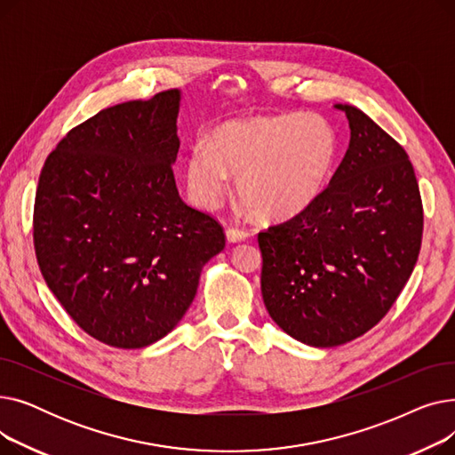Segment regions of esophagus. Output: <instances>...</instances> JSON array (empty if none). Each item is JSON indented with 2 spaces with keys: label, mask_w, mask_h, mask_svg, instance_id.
Returning <instances> with one entry per match:
<instances>
[{
  "label": "esophagus",
  "mask_w": 455,
  "mask_h": 455,
  "mask_svg": "<svg viewBox=\"0 0 455 455\" xmlns=\"http://www.w3.org/2000/svg\"><path fill=\"white\" fill-rule=\"evenodd\" d=\"M249 237V232L247 230H242V228H228L227 230V242L228 243H242L245 242Z\"/></svg>",
  "instance_id": "34e87169"
}]
</instances>
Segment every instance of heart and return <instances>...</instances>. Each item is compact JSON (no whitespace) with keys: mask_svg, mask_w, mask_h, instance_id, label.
<instances>
[{"mask_svg":"<svg viewBox=\"0 0 455 455\" xmlns=\"http://www.w3.org/2000/svg\"><path fill=\"white\" fill-rule=\"evenodd\" d=\"M341 155V140L315 114H280L230 119L189 149L184 167L188 194L213 208L228 175L254 218L280 223L312 208L326 191Z\"/></svg>","mask_w":455,"mask_h":455,"instance_id":"b5f03b06","label":"heart"}]
</instances>
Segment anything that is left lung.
Instances as JSON below:
<instances>
[{
    "instance_id": "left-lung-1",
    "label": "left lung",
    "mask_w": 455,
    "mask_h": 455,
    "mask_svg": "<svg viewBox=\"0 0 455 455\" xmlns=\"http://www.w3.org/2000/svg\"><path fill=\"white\" fill-rule=\"evenodd\" d=\"M350 141L321 199L258 234L261 297L293 339L330 348L363 336L417 264L422 201L402 146L352 105Z\"/></svg>"
}]
</instances>
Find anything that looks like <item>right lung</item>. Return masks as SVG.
Returning a JSON list of instances; mask_svg holds the SVG:
<instances>
[{
    "label": "right lung",
    "instance_id": "right-lung-1",
    "mask_svg": "<svg viewBox=\"0 0 455 455\" xmlns=\"http://www.w3.org/2000/svg\"><path fill=\"white\" fill-rule=\"evenodd\" d=\"M180 90L101 110L47 156L35 251L47 288L98 341L143 348L165 338L197 293L223 228L188 206L172 165Z\"/></svg>",
    "mask_w": 455,
    "mask_h": 455
}]
</instances>
